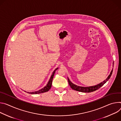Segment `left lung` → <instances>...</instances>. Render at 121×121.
Here are the masks:
<instances>
[{
	"mask_svg": "<svg viewBox=\"0 0 121 121\" xmlns=\"http://www.w3.org/2000/svg\"><path fill=\"white\" fill-rule=\"evenodd\" d=\"M112 71H113V69L112 70L110 75L108 76L106 78V80H105L104 81H103L102 82L99 83V84L94 86H88V87H83V86H76L74 84H73V83H72L70 80H69V79L68 78V83L69 84L70 86V87L73 90L77 91H79V92H85V93H89V92H93L97 90H98V89H99V88H100L102 86H103L104 85V84H105L107 81H108V80L110 78L112 73Z\"/></svg>",
	"mask_w": 121,
	"mask_h": 121,
	"instance_id": "left-lung-1",
	"label": "left lung"
}]
</instances>
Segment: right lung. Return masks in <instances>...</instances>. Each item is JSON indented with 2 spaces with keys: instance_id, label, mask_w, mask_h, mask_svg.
Wrapping results in <instances>:
<instances>
[{
  "instance_id": "1",
  "label": "right lung",
  "mask_w": 121,
  "mask_h": 121,
  "mask_svg": "<svg viewBox=\"0 0 121 121\" xmlns=\"http://www.w3.org/2000/svg\"><path fill=\"white\" fill-rule=\"evenodd\" d=\"M58 69V68H56L54 71V72H53V73H52V75H51V76L50 78V79L48 81V84H47V85L44 88H42L41 89H40V90H39L38 91H37L32 92H27V93H28L29 94H37L44 93V92H46L48 91L51 88V86H52V80H53L54 75L56 70H57Z\"/></svg>"
}]
</instances>
